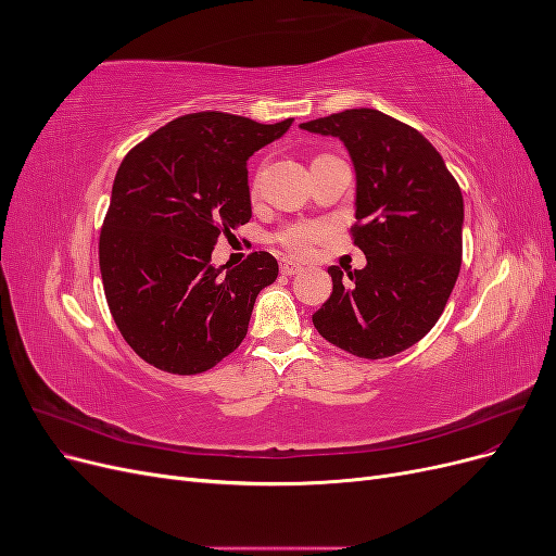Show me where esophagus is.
<instances>
[{
    "label": "esophagus",
    "mask_w": 556,
    "mask_h": 556,
    "mask_svg": "<svg viewBox=\"0 0 556 556\" xmlns=\"http://www.w3.org/2000/svg\"><path fill=\"white\" fill-rule=\"evenodd\" d=\"M299 271H301V264L290 262V260H282V262H280V274H285V276H294V274H299Z\"/></svg>",
    "instance_id": "obj_1"
}]
</instances>
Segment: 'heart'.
Masks as SVG:
<instances>
[{"label": "heart", "instance_id": "heart-1", "mask_svg": "<svg viewBox=\"0 0 556 556\" xmlns=\"http://www.w3.org/2000/svg\"><path fill=\"white\" fill-rule=\"evenodd\" d=\"M325 233V225L319 223H296L285 227L276 233V243L282 245L292 255H308L313 245L319 241Z\"/></svg>", "mask_w": 556, "mask_h": 556}]
</instances>
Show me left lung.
<instances>
[{
	"label": "left lung",
	"mask_w": 556,
	"mask_h": 556,
	"mask_svg": "<svg viewBox=\"0 0 556 556\" xmlns=\"http://www.w3.org/2000/svg\"><path fill=\"white\" fill-rule=\"evenodd\" d=\"M301 129L341 139L355 166L352 227L366 266H329L331 296L313 315L323 339L382 359L431 331L462 266L464 197L422 134L376 109H350Z\"/></svg>",
	"instance_id": "1"
}]
</instances>
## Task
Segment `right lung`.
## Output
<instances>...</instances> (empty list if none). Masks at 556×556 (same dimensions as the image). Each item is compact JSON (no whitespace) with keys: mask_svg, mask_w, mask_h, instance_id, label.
I'll use <instances>...</instances> for the list:
<instances>
[{"mask_svg":"<svg viewBox=\"0 0 556 556\" xmlns=\"http://www.w3.org/2000/svg\"><path fill=\"white\" fill-rule=\"evenodd\" d=\"M292 117L180 115L125 155L99 233V268L123 339L160 371L204 374L248 333L257 294L278 278L268 252L213 266L217 239L250 220L248 160Z\"/></svg>","mask_w":556,"mask_h":556,"instance_id":"right-lung-1","label":"right lung"}]
</instances>
